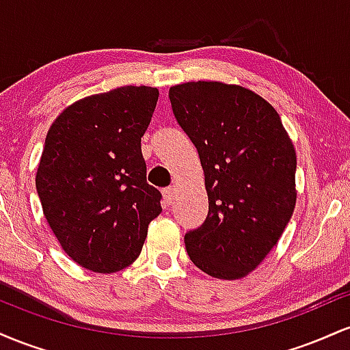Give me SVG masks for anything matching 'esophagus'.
<instances>
[{
	"label": "esophagus",
	"mask_w": 350,
	"mask_h": 350,
	"mask_svg": "<svg viewBox=\"0 0 350 350\" xmlns=\"http://www.w3.org/2000/svg\"><path fill=\"white\" fill-rule=\"evenodd\" d=\"M174 187H166L163 191V199H164V204H166V206H171L172 204V200H174Z\"/></svg>",
	"instance_id": "34e87169"
}]
</instances>
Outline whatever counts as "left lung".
<instances>
[{
    "mask_svg": "<svg viewBox=\"0 0 350 350\" xmlns=\"http://www.w3.org/2000/svg\"><path fill=\"white\" fill-rule=\"evenodd\" d=\"M170 100L199 152L208 198L204 224L184 237L189 258L214 278H243L295 211V146L275 108L248 88L199 80L171 87Z\"/></svg>",
    "mask_w": 350,
    "mask_h": 350,
    "instance_id": "left-lung-1",
    "label": "left lung"
}]
</instances>
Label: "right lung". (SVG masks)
<instances>
[{
	"label": "right lung",
	"instance_id": "1",
	"mask_svg": "<svg viewBox=\"0 0 350 350\" xmlns=\"http://www.w3.org/2000/svg\"><path fill=\"white\" fill-rule=\"evenodd\" d=\"M159 92L120 87L72 103L46 136L36 189L64 252L80 267L115 273L142 253L161 192L146 183L142 136Z\"/></svg>",
	"mask_w": 350,
	"mask_h": 350
}]
</instances>
